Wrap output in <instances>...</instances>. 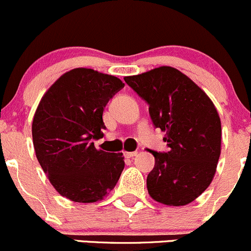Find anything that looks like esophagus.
<instances>
[{
	"instance_id": "34e87169",
	"label": "esophagus",
	"mask_w": 251,
	"mask_h": 251,
	"mask_svg": "<svg viewBox=\"0 0 251 251\" xmlns=\"http://www.w3.org/2000/svg\"><path fill=\"white\" fill-rule=\"evenodd\" d=\"M124 155H125L126 157H134L138 155V151H125L124 152Z\"/></svg>"
}]
</instances>
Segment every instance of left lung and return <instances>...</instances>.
I'll list each match as a JSON object with an SVG mask.
<instances>
[{"label":"left lung","instance_id":"obj_1","mask_svg":"<svg viewBox=\"0 0 251 251\" xmlns=\"http://www.w3.org/2000/svg\"><path fill=\"white\" fill-rule=\"evenodd\" d=\"M125 81L149 104L155 127L166 132L170 151L149 150L155 166L148 174L150 197L185 205L212 183L221 152V121L208 95L176 68L161 66Z\"/></svg>","mask_w":251,"mask_h":251}]
</instances>
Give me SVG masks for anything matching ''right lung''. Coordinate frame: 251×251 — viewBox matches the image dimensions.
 Instances as JSON below:
<instances>
[{
	"mask_svg": "<svg viewBox=\"0 0 251 251\" xmlns=\"http://www.w3.org/2000/svg\"><path fill=\"white\" fill-rule=\"evenodd\" d=\"M125 86L120 79L91 68H75L42 97L32 121L36 156L55 190L79 203L103 200L125 167L123 152L96 149L103 136V109Z\"/></svg>",
	"mask_w": 251,
	"mask_h": 251,
	"instance_id": "right-lung-1",
	"label": "right lung"
}]
</instances>
